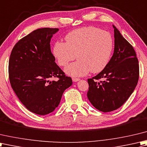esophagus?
Wrapping results in <instances>:
<instances>
[{"instance_id":"esophagus-1","label":"esophagus","mask_w":147,"mask_h":147,"mask_svg":"<svg viewBox=\"0 0 147 147\" xmlns=\"http://www.w3.org/2000/svg\"><path fill=\"white\" fill-rule=\"evenodd\" d=\"M72 80L73 82H77L79 81V80H80V79H79V78H72Z\"/></svg>"}]
</instances>
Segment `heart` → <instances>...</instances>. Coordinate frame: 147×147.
<instances>
[{"instance_id": "heart-1", "label": "heart", "mask_w": 147, "mask_h": 147, "mask_svg": "<svg viewBox=\"0 0 147 147\" xmlns=\"http://www.w3.org/2000/svg\"><path fill=\"white\" fill-rule=\"evenodd\" d=\"M65 41L56 42L53 53L60 67H66L77 55L79 60L65 69L68 76H84L90 71L100 72L109 63L113 48V38L109 32L88 26L68 33Z\"/></svg>"}]
</instances>
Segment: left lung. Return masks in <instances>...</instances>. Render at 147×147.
I'll return each mask as SVG.
<instances>
[{
  "label": "left lung",
  "mask_w": 147,
  "mask_h": 147,
  "mask_svg": "<svg viewBox=\"0 0 147 147\" xmlns=\"http://www.w3.org/2000/svg\"><path fill=\"white\" fill-rule=\"evenodd\" d=\"M114 52L109 63L97 76L88 79V98L103 112L118 109L133 93L139 79V65L133 47L114 25Z\"/></svg>",
  "instance_id": "8db88e82"
}]
</instances>
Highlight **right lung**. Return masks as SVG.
<instances>
[{
    "mask_svg": "<svg viewBox=\"0 0 147 147\" xmlns=\"http://www.w3.org/2000/svg\"><path fill=\"white\" fill-rule=\"evenodd\" d=\"M58 30L43 28L33 31L15 44L9 61L12 88L23 105L37 115L53 112L65 89L72 84L51 51V38ZM55 77L59 80L51 82Z\"/></svg>",
    "mask_w": 147,
    "mask_h": 147,
    "instance_id": "add662e5",
    "label": "right lung"
}]
</instances>
